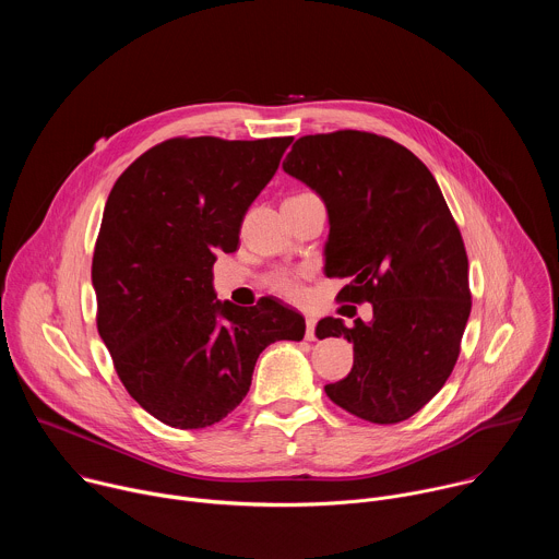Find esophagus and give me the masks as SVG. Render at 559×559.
I'll return each instance as SVG.
<instances>
[{"label":"esophagus","instance_id":"34e87169","mask_svg":"<svg viewBox=\"0 0 559 559\" xmlns=\"http://www.w3.org/2000/svg\"><path fill=\"white\" fill-rule=\"evenodd\" d=\"M305 325H307L305 338H307V341H316V318H313V316H307V318H305Z\"/></svg>","mask_w":559,"mask_h":559}]
</instances>
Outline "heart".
Here are the masks:
<instances>
[{"mask_svg": "<svg viewBox=\"0 0 559 559\" xmlns=\"http://www.w3.org/2000/svg\"><path fill=\"white\" fill-rule=\"evenodd\" d=\"M305 272L302 270H292V267H281L270 274L267 285L272 292L278 296H285L289 300H300L305 296V285H302Z\"/></svg>", "mask_w": 559, "mask_h": 559, "instance_id": "1", "label": "heart"}]
</instances>
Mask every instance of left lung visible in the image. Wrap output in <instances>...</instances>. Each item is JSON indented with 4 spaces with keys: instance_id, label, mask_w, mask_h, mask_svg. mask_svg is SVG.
<instances>
[{
    "instance_id": "obj_1",
    "label": "left lung",
    "mask_w": 559,
    "mask_h": 559,
    "mask_svg": "<svg viewBox=\"0 0 559 559\" xmlns=\"http://www.w3.org/2000/svg\"><path fill=\"white\" fill-rule=\"evenodd\" d=\"M283 170L328 207L325 274L352 281L341 300L373 307L369 323L316 325L318 338L354 345L352 371L325 393L362 420L403 423L451 376L471 313L468 261L447 201L414 152L360 130L300 136Z\"/></svg>"
}]
</instances>
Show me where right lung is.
<instances>
[{"mask_svg":"<svg viewBox=\"0 0 559 559\" xmlns=\"http://www.w3.org/2000/svg\"><path fill=\"white\" fill-rule=\"evenodd\" d=\"M292 136L170 139L117 179L93 257L97 330L134 401L177 429H203L250 391L261 352L302 341L305 318L272 298L218 300L212 265L278 170Z\"/></svg>","mask_w":559,"mask_h":559,"instance_id":"1","label":"right lung"}]
</instances>
